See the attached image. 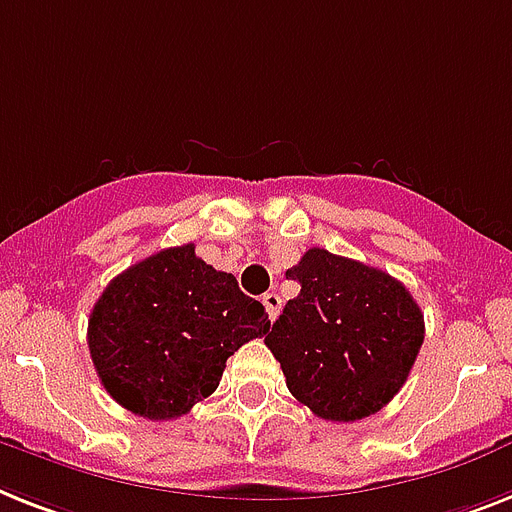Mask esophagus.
<instances>
[{"label":"esophagus","instance_id":"34e87169","mask_svg":"<svg viewBox=\"0 0 512 512\" xmlns=\"http://www.w3.org/2000/svg\"><path fill=\"white\" fill-rule=\"evenodd\" d=\"M261 303H264V308H266V314H269V319H277V316H280V311H282V298L277 293H266L264 298H261Z\"/></svg>","mask_w":512,"mask_h":512}]
</instances>
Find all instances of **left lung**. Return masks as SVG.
I'll return each instance as SVG.
<instances>
[{
	"label": "left lung",
	"instance_id": "1",
	"mask_svg": "<svg viewBox=\"0 0 512 512\" xmlns=\"http://www.w3.org/2000/svg\"><path fill=\"white\" fill-rule=\"evenodd\" d=\"M301 293L264 337L287 390L324 421L382 411L405 384L424 342V314L382 269L308 248L287 269Z\"/></svg>",
	"mask_w": 512,
	"mask_h": 512
}]
</instances>
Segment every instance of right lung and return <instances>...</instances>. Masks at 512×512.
I'll return each instance as SVG.
<instances>
[{
	"mask_svg": "<svg viewBox=\"0 0 512 512\" xmlns=\"http://www.w3.org/2000/svg\"><path fill=\"white\" fill-rule=\"evenodd\" d=\"M266 329L264 306L188 243L164 248L109 282L88 319V350L122 408L167 421L209 398L227 358Z\"/></svg>",
	"mask_w": 512,
	"mask_h": 512,
	"instance_id": "add662e5",
	"label": "right lung"
}]
</instances>
